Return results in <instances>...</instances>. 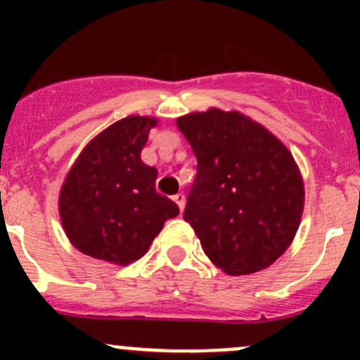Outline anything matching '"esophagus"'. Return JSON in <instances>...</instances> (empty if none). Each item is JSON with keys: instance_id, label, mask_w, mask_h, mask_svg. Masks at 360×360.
<instances>
[{"instance_id": "34e87169", "label": "esophagus", "mask_w": 360, "mask_h": 360, "mask_svg": "<svg viewBox=\"0 0 360 360\" xmlns=\"http://www.w3.org/2000/svg\"><path fill=\"white\" fill-rule=\"evenodd\" d=\"M174 202H176L177 205H179V209L183 210L184 209V203H186V197H184L183 193H177V195H174Z\"/></svg>"}]
</instances>
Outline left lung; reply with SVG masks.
I'll list each match as a JSON object with an SVG mask.
<instances>
[{"instance_id":"8db88e82","label":"left lung","mask_w":360,"mask_h":360,"mask_svg":"<svg viewBox=\"0 0 360 360\" xmlns=\"http://www.w3.org/2000/svg\"><path fill=\"white\" fill-rule=\"evenodd\" d=\"M197 157L184 219L228 275L264 270L292 244L304 184L291 151L238 111L209 108L177 118Z\"/></svg>"}]
</instances>
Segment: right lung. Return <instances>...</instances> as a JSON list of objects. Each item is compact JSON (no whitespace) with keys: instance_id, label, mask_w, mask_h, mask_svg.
<instances>
[{"instance_id":"1","label":"right lung","mask_w":360,"mask_h":360,"mask_svg":"<svg viewBox=\"0 0 360 360\" xmlns=\"http://www.w3.org/2000/svg\"><path fill=\"white\" fill-rule=\"evenodd\" d=\"M155 116H127L97 134L59 193L60 223L79 252L125 266L150 249L179 207L155 190L158 170L141 160Z\"/></svg>"}]
</instances>
